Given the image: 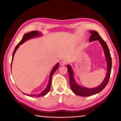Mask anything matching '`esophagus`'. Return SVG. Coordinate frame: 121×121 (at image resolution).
<instances>
[{"label":"esophagus","mask_w":121,"mask_h":121,"mask_svg":"<svg viewBox=\"0 0 121 121\" xmlns=\"http://www.w3.org/2000/svg\"><path fill=\"white\" fill-rule=\"evenodd\" d=\"M65 64H66V61H65V60H62V61H60V65H65Z\"/></svg>","instance_id":"obj_1"}]
</instances>
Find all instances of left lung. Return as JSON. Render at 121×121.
<instances>
[{"instance_id": "obj_1", "label": "left lung", "mask_w": 121, "mask_h": 121, "mask_svg": "<svg viewBox=\"0 0 121 121\" xmlns=\"http://www.w3.org/2000/svg\"><path fill=\"white\" fill-rule=\"evenodd\" d=\"M90 32L91 34V36H90L89 39L90 42L99 40L100 44L101 45L102 48H103L106 61H107L108 72L104 81L99 86L95 88H86L78 85L75 82V79L73 78V69L70 65H67L69 76V83H70L71 89L75 94L79 96H81V97H88V96L92 95L101 92L106 86L108 82H109L112 69V58L107 44L105 41L102 39L98 32L95 31H90Z\"/></svg>"}]
</instances>
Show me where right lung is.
<instances>
[{"label":"right lung","instance_id":"obj_1","mask_svg":"<svg viewBox=\"0 0 121 121\" xmlns=\"http://www.w3.org/2000/svg\"><path fill=\"white\" fill-rule=\"evenodd\" d=\"M40 35H41L40 32H38L37 31H31L30 32H29V33L26 34L25 35H24L23 37V38H22V39L20 41V42H19V43L17 45H16L15 49H14L13 53L12 60H13V57H14V54H15L16 51L17 50V49L18 48H19V47L20 45L22 44V43H23L25 42V41H26V40L29 39L34 38V37H37L39 36ZM11 66H12V63H11ZM58 67H59V63H57V64L55 65L54 67H53V69H52V70H51L50 74V78H49V81H48V86H47V87H46V89H45L44 91L42 92H41L39 94H38V95H27V94H24V93H23L24 94V95H26L29 96V97H42V96H44L45 95H46V94L48 93V92L49 91V90H50V89L51 79H52V76L53 75V73H54L55 71H56V70H57V69L58 68Z\"/></svg>","mask_w":121,"mask_h":121}]
</instances>
